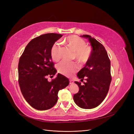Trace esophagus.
<instances>
[{
	"label": "esophagus",
	"instance_id": "34e87169",
	"mask_svg": "<svg viewBox=\"0 0 134 134\" xmlns=\"http://www.w3.org/2000/svg\"><path fill=\"white\" fill-rule=\"evenodd\" d=\"M69 82H70V84H73L74 83V81L73 79H70Z\"/></svg>",
	"mask_w": 134,
	"mask_h": 134
}]
</instances>
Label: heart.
<instances>
[{"label": "heart", "mask_w": 134, "mask_h": 134, "mask_svg": "<svg viewBox=\"0 0 134 134\" xmlns=\"http://www.w3.org/2000/svg\"><path fill=\"white\" fill-rule=\"evenodd\" d=\"M64 42L68 46L74 51L73 58H75L81 64L87 63L91 55V48L87 46L84 40L75 35L68 36ZM51 58L55 62H58L61 58L60 46L58 43H55L51 49ZM58 69L60 73L66 76H71L79 69L78 65L74 62H68L63 61L58 65Z\"/></svg>", "instance_id": "obj_1"}]
</instances>
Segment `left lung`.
<instances>
[{
	"mask_svg": "<svg viewBox=\"0 0 134 134\" xmlns=\"http://www.w3.org/2000/svg\"><path fill=\"white\" fill-rule=\"evenodd\" d=\"M81 37L88 40L92 50L86 65L77 74L81 81L85 79L87 82L83 85L75 82L79 90L74 95L73 99L79 107L92 109L99 106L107 94L112 80L111 62L103 44L90 35Z\"/></svg>",
	"mask_w": 134,
	"mask_h": 134,
	"instance_id": "left-lung-1",
	"label": "left lung"
}]
</instances>
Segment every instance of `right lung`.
<instances>
[{
	"instance_id": "1",
	"label": "right lung",
	"mask_w": 134,
	"mask_h": 134,
	"mask_svg": "<svg viewBox=\"0 0 134 134\" xmlns=\"http://www.w3.org/2000/svg\"><path fill=\"white\" fill-rule=\"evenodd\" d=\"M63 36L58 34H46L32 39L28 43L18 63V82L27 102L37 110H47L55 106L58 92L66 87L69 80L58 73L51 82L47 76L56 73L52 61L51 49Z\"/></svg>"
}]
</instances>
